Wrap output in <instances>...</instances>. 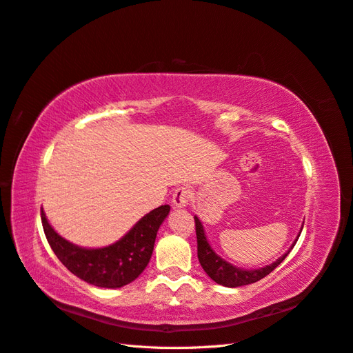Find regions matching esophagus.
Wrapping results in <instances>:
<instances>
[{
	"label": "esophagus",
	"mask_w": 353,
	"mask_h": 353,
	"mask_svg": "<svg viewBox=\"0 0 353 353\" xmlns=\"http://www.w3.org/2000/svg\"><path fill=\"white\" fill-rule=\"evenodd\" d=\"M190 189L189 188H179L173 194V205L174 208H185L190 199Z\"/></svg>",
	"instance_id": "obj_1"
}]
</instances>
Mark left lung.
Segmentation results:
<instances>
[{
  "label": "left lung",
  "instance_id": "8db88e82",
  "mask_svg": "<svg viewBox=\"0 0 353 353\" xmlns=\"http://www.w3.org/2000/svg\"><path fill=\"white\" fill-rule=\"evenodd\" d=\"M195 219V228H196V241H198V260L201 266L205 270V274L214 281V283L223 285V287H229V288H235V287H243V285H248L260 281L261 278H265L266 275H269L272 270H274L278 265H281L284 261V259L290 254V251L293 250V247L296 245L297 239L301 234L300 232L297 235V238L294 239V243L291 244V247L288 248V251L285 254H283L281 257H278L275 261H272L270 265H266L263 268H257V269H244V268H238L232 263H229L225 259H221L216 251L213 250V247L210 245L205 230L201 220L198 219V216H194Z\"/></svg>",
  "mask_w": 353,
  "mask_h": 353
}]
</instances>
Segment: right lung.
Returning <instances> with one entry per match:
<instances>
[{
  "label": "right lung",
  "mask_w": 353,
  "mask_h": 353,
  "mask_svg": "<svg viewBox=\"0 0 353 353\" xmlns=\"http://www.w3.org/2000/svg\"><path fill=\"white\" fill-rule=\"evenodd\" d=\"M168 213L170 205L149 211L117 243L100 248L69 243L48 223L44 210H41V220L50 247L68 270L92 285L121 288L133 283L148 266L158 229Z\"/></svg>",
  "instance_id": "obj_1"
}]
</instances>
